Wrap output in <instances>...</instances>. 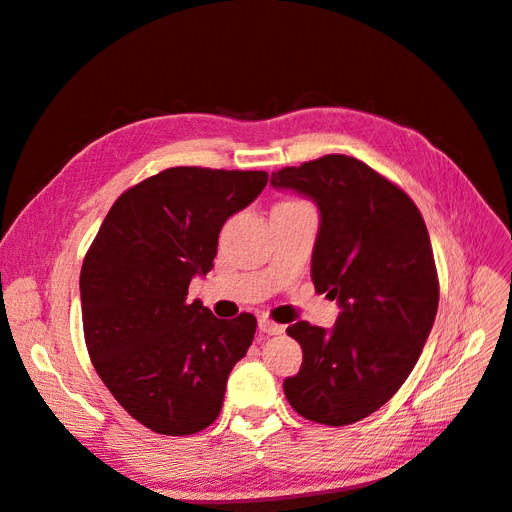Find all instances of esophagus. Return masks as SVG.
I'll use <instances>...</instances> for the list:
<instances>
[{
    "instance_id": "obj_1",
    "label": "esophagus",
    "mask_w": 512,
    "mask_h": 512,
    "mask_svg": "<svg viewBox=\"0 0 512 512\" xmlns=\"http://www.w3.org/2000/svg\"><path fill=\"white\" fill-rule=\"evenodd\" d=\"M258 329H260L262 333H267V335H280V333L284 331V324H277V322H273L271 318L262 316V318L258 320Z\"/></svg>"
}]
</instances>
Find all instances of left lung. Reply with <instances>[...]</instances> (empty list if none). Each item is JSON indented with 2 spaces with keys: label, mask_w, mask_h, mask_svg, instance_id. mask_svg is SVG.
Listing matches in <instances>:
<instances>
[{
  "label": "left lung",
  "mask_w": 512,
  "mask_h": 512,
  "mask_svg": "<svg viewBox=\"0 0 512 512\" xmlns=\"http://www.w3.org/2000/svg\"><path fill=\"white\" fill-rule=\"evenodd\" d=\"M271 183L318 203L312 282L342 305L331 331L307 320L286 329L303 348L286 399L307 421L352 425L399 391L436 320L440 282L425 220L397 183L342 153L286 166Z\"/></svg>",
  "instance_id": "obj_1"
}]
</instances>
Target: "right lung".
Returning <instances> with one entry per match:
<instances>
[{
  "label": "right lung",
  "mask_w": 512,
  "mask_h": 512,
  "mask_svg": "<svg viewBox=\"0 0 512 512\" xmlns=\"http://www.w3.org/2000/svg\"><path fill=\"white\" fill-rule=\"evenodd\" d=\"M265 170L175 166L123 192L81 269L89 359L119 406L162 436H192L218 418L226 380L256 318H215L188 303L213 269L224 222L262 192Z\"/></svg>",
  "instance_id": "obj_1"
}]
</instances>
